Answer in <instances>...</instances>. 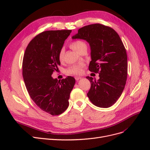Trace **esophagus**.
Wrapping results in <instances>:
<instances>
[{
    "mask_svg": "<svg viewBox=\"0 0 150 150\" xmlns=\"http://www.w3.org/2000/svg\"><path fill=\"white\" fill-rule=\"evenodd\" d=\"M81 79V77H80V76H75V79L76 81H78V80H79Z\"/></svg>",
    "mask_w": 150,
    "mask_h": 150,
    "instance_id": "obj_1",
    "label": "esophagus"
}]
</instances>
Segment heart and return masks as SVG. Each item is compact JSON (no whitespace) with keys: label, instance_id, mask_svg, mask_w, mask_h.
<instances>
[{"label":"heart","instance_id":"obj_1","mask_svg":"<svg viewBox=\"0 0 150 150\" xmlns=\"http://www.w3.org/2000/svg\"><path fill=\"white\" fill-rule=\"evenodd\" d=\"M71 47L76 52H78L79 51L83 49H87L86 44L82 41V40H76V41L72 42L71 44ZM64 49H61V51L59 53V59L60 61H62L64 59ZM83 64H76L72 65L69 67L66 71L67 74H81L82 72Z\"/></svg>","mask_w":150,"mask_h":150}]
</instances>
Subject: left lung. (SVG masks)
Wrapping results in <instances>:
<instances>
[{"instance_id": "1", "label": "left lung", "mask_w": 150, "mask_h": 150, "mask_svg": "<svg viewBox=\"0 0 150 150\" xmlns=\"http://www.w3.org/2000/svg\"><path fill=\"white\" fill-rule=\"evenodd\" d=\"M72 39L88 42L89 70L99 74L98 80L86 77L91 84L87 94L89 100L99 108L111 106L123 91L128 72L126 51L119 35L110 27L94 24L79 29Z\"/></svg>"}]
</instances>
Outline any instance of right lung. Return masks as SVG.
<instances>
[{"label": "right lung", "instance_id": "right-lung-1", "mask_svg": "<svg viewBox=\"0 0 150 150\" xmlns=\"http://www.w3.org/2000/svg\"><path fill=\"white\" fill-rule=\"evenodd\" d=\"M71 30H48L39 34L27 47L22 62V76L31 99L49 114L61 115L69 106L73 77L60 81L51 76L61 62L59 53Z\"/></svg>", "mask_w": 150, "mask_h": 150}]
</instances>
